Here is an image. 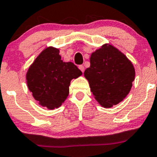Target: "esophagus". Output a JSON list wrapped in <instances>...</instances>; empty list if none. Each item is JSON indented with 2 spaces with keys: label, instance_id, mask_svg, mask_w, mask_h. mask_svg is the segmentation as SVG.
<instances>
[{
  "label": "esophagus",
  "instance_id": "34e87169",
  "mask_svg": "<svg viewBox=\"0 0 157 157\" xmlns=\"http://www.w3.org/2000/svg\"><path fill=\"white\" fill-rule=\"evenodd\" d=\"M79 69L81 70V72H82V73H84V65H79Z\"/></svg>",
  "mask_w": 157,
  "mask_h": 157
}]
</instances>
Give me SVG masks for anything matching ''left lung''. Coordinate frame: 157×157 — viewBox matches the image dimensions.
I'll return each instance as SVG.
<instances>
[{
    "mask_svg": "<svg viewBox=\"0 0 157 157\" xmlns=\"http://www.w3.org/2000/svg\"><path fill=\"white\" fill-rule=\"evenodd\" d=\"M84 77L95 99L104 107H111L126 98L135 77L133 64L121 51L105 44L92 53L90 67Z\"/></svg>",
    "mask_w": 157,
    "mask_h": 157,
    "instance_id": "obj_1",
    "label": "left lung"
}]
</instances>
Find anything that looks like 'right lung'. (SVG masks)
Returning a JSON list of instances; mask_svg holds the SVG:
<instances>
[{
  "label": "right lung",
  "mask_w": 157,
  "mask_h": 157,
  "mask_svg": "<svg viewBox=\"0 0 157 157\" xmlns=\"http://www.w3.org/2000/svg\"><path fill=\"white\" fill-rule=\"evenodd\" d=\"M81 74L73 62L62 61L58 49L47 47L30 66L26 78L35 100L52 110L60 107L67 98L72 79Z\"/></svg>",
  "instance_id": "1"
}]
</instances>
